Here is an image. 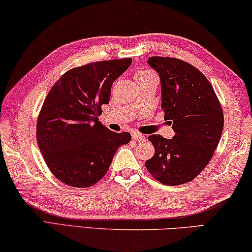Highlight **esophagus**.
Here are the masks:
<instances>
[{
	"label": "esophagus",
	"instance_id": "obj_1",
	"mask_svg": "<svg viewBox=\"0 0 252 252\" xmlns=\"http://www.w3.org/2000/svg\"><path fill=\"white\" fill-rule=\"evenodd\" d=\"M132 139L134 141H144L145 136L143 134L138 133V132H133V133H132Z\"/></svg>",
	"mask_w": 252,
	"mask_h": 252
}]
</instances>
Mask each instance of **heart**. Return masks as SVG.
Returning a JSON list of instances; mask_svg holds the SVG:
<instances>
[{
    "label": "heart",
    "mask_w": 252,
    "mask_h": 252,
    "mask_svg": "<svg viewBox=\"0 0 252 252\" xmlns=\"http://www.w3.org/2000/svg\"><path fill=\"white\" fill-rule=\"evenodd\" d=\"M153 74L151 71H149V70H140V71H138L135 74V76H134V79L135 80H139V79H143V78H146V77H150V76H152Z\"/></svg>",
    "instance_id": "1"
}]
</instances>
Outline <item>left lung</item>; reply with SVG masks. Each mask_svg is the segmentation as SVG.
I'll return each mask as SVG.
<instances>
[{"instance_id":"obj_1","label":"left lung","mask_w":252,"mask_h":252,"mask_svg":"<svg viewBox=\"0 0 252 252\" xmlns=\"http://www.w3.org/2000/svg\"><path fill=\"white\" fill-rule=\"evenodd\" d=\"M161 79L164 119L171 120L173 139L150 135L155 153L145 162L164 185L190 182L209 163L223 127V112L213 86L197 68L181 59L150 57Z\"/></svg>"}]
</instances>
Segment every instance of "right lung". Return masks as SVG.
I'll list each match as a JSON object with an SVG mask.
<instances>
[{"instance_id":"add662e5","label":"right lung","mask_w":252,"mask_h":252,"mask_svg":"<svg viewBox=\"0 0 252 252\" xmlns=\"http://www.w3.org/2000/svg\"><path fill=\"white\" fill-rule=\"evenodd\" d=\"M131 58L87 63L65 72L49 90L37 119L36 136L48 168L63 184L90 187L106 175L129 132L110 131L98 120L111 86Z\"/></svg>"}]
</instances>
